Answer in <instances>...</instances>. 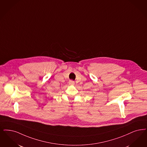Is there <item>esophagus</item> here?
Listing matches in <instances>:
<instances>
[{"label": "esophagus", "mask_w": 147, "mask_h": 147, "mask_svg": "<svg viewBox=\"0 0 147 147\" xmlns=\"http://www.w3.org/2000/svg\"><path fill=\"white\" fill-rule=\"evenodd\" d=\"M74 84H75V82H74L73 80H69V85H74Z\"/></svg>", "instance_id": "esophagus-1"}]
</instances>
